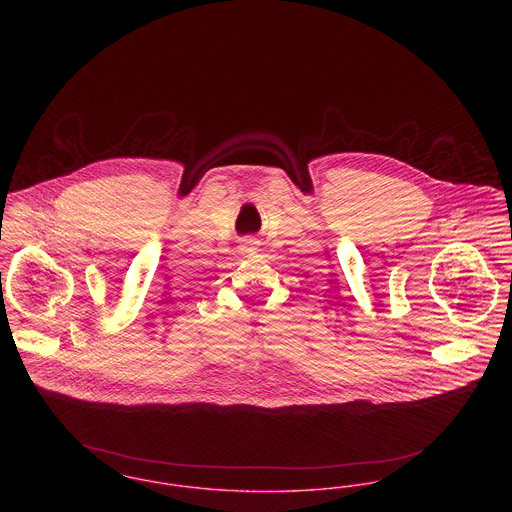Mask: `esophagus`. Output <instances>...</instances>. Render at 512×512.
I'll list each match as a JSON object with an SVG mask.
<instances>
[{
  "mask_svg": "<svg viewBox=\"0 0 512 512\" xmlns=\"http://www.w3.org/2000/svg\"><path fill=\"white\" fill-rule=\"evenodd\" d=\"M258 248H260V240L254 239V237H246L239 244V252L242 256H246V258L254 256L258 252Z\"/></svg>",
  "mask_w": 512,
  "mask_h": 512,
  "instance_id": "obj_1",
  "label": "esophagus"
}]
</instances>
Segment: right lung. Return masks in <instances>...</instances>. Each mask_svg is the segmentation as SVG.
<instances>
[{
  "label": "right lung",
  "instance_id": "obj_1",
  "mask_svg": "<svg viewBox=\"0 0 512 512\" xmlns=\"http://www.w3.org/2000/svg\"><path fill=\"white\" fill-rule=\"evenodd\" d=\"M308 192H310V190H308Z\"/></svg>",
  "mask_w": 512,
  "mask_h": 512
}]
</instances>
